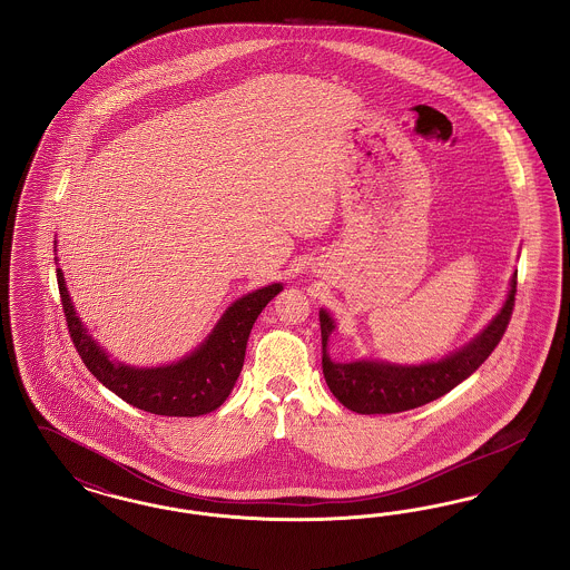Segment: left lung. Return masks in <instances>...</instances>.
I'll list each match as a JSON object with an SVG mask.
<instances>
[{
    "label": "left lung",
    "mask_w": 570,
    "mask_h": 570,
    "mask_svg": "<svg viewBox=\"0 0 570 570\" xmlns=\"http://www.w3.org/2000/svg\"><path fill=\"white\" fill-rule=\"evenodd\" d=\"M515 287L518 273L511 276V287L501 313L490 321L480 336L473 337L466 346L442 361L422 365H395L384 361H332L327 355V340L336 325L332 316L321 311V363L330 391L344 407L357 414H395L442 397L464 379H469L497 348L513 313Z\"/></svg>",
    "instance_id": "8db88e82"
}]
</instances>
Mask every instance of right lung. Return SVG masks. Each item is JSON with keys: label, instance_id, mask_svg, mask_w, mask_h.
<instances>
[{"label": "right lung", "instance_id": "1", "mask_svg": "<svg viewBox=\"0 0 570 570\" xmlns=\"http://www.w3.org/2000/svg\"><path fill=\"white\" fill-rule=\"evenodd\" d=\"M69 336L90 374L130 405L158 416H200L217 410L234 389L255 318L283 292L275 283L243 295L219 318L209 337L188 357L163 367H130L109 361L104 348L86 332L57 268Z\"/></svg>", "mask_w": 570, "mask_h": 570}]
</instances>
